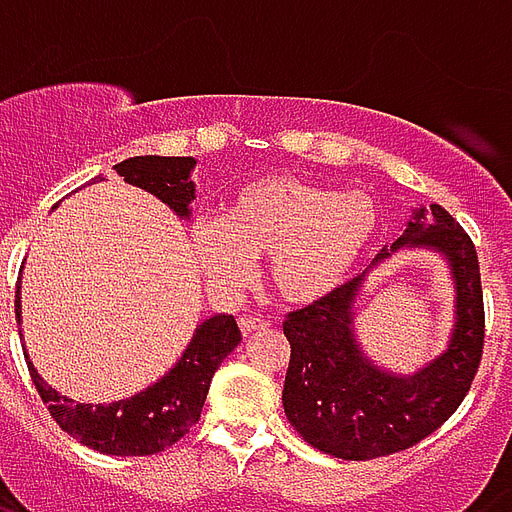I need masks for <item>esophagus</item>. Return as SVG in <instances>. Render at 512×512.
<instances>
[{
  "label": "esophagus",
  "instance_id": "34e87169",
  "mask_svg": "<svg viewBox=\"0 0 512 512\" xmlns=\"http://www.w3.org/2000/svg\"><path fill=\"white\" fill-rule=\"evenodd\" d=\"M238 325H241V331H244V336H252V333L268 331V328H271V323H268V320L252 317V314H244V317L238 320Z\"/></svg>",
  "mask_w": 512,
  "mask_h": 512
}]
</instances>
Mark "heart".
Instances as JSON below:
<instances>
[{
  "instance_id": "obj_1",
  "label": "heart",
  "mask_w": 512,
  "mask_h": 512,
  "mask_svg": "<svg viewBox=\"0 0 512 512\" xmlns=\"http://www.w3.org/2000/svg\"><path fill=\"white\" fill-rule=\"evenodd\" d=\"M380 214L369 195L290 176L236 189L219 222L195 227V252L222 285H244L252 260L268 257V282L290 304H312L336 287L372 241Z\"/></svg>"
}]
</instances>
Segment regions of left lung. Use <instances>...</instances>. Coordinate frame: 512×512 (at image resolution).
I'll use <instances>...</instances> for the list:
<instances>
[{"label":"left lung","instance_id":"left-lung-1","mask_svg":"<svg viewBox=\"0 0 512 512\" xmlns=\"http://www.w3.org/2000/svg\"><path fill=\"white\" fill-rule=\"evenodd\" d=\"M401 246H434L456 279V328L448 350L426 369L396 377L363 355L352 333L361 276L290 312L282 325L290 342L285 415L328 456L369 461L418 445L458 410L480 369L486 312L478 252L467 230L442 206L420 208L391 252Z\"/></svg>","mask_w":512,"mask_h":512}]
</instances>
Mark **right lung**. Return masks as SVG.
I'll use <instances>...</instances> for the list:
<instances>
[{
	"mask_svg": "<svg viewBox=\"0 0 512 512\" xmlns=\"http://www.w3.org/2000/svg\"><path fill=\"white\" fill-rule=\"evenodd\" d=\"M192 157H130L116 165L121 179L151 192L168 203L179 217H189V203L195 200V184L189 181ZM15 320H21V287H15ZM241 344L233 314H214L192 333V342L160 382L132 399L113 404H75L48 385L26 358L29 377L40 399L59 423V429L78 439L81 445L100 450L105 456H154L181 437L200 420L206 404L208 385L230 352Z\"/></svg>",
	"mask_w": 512,
	"mask_h": 512,
	"instance_id": "right-lung-1",
	"label": "right lung"
}]
</instances>
